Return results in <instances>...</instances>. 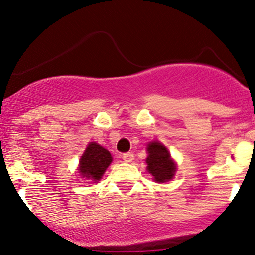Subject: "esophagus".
Listing matches in <instances>:
<instances>
[{
    "mask_svg": "<svg viewBox=\"0 0 255 255\" xmlns=\"http://www.w3.org/2000/svg\"><path fill=\"white\" fill-rule=\"evenodd\" d=\"M122 158H123V161H125V162H128V163H129V162H132L133 159H134V155H133V152L123 153V155H122Z\"/></svg>",
    "mask_w": 255,
    "mask_h": 255,
    "instance_id": "34e87169",
    "label": "esophagus"
}]
</instances>
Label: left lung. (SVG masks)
<instances>
[{"instance_id": "1", "label": "left lung", "mask_w": 255, "mask_h": 255, "mask_svg": "<svg viewBox=\"0 0 255 255\" xmlns=\"http://www.w3.org/2000/svg\"><path fill=\"white\" fill-rule=\"evenodd\" d=\"M149 156L146 158L147 170L157 183L170 180L175 173V164L170 159L168 150L158 141H152L147 146Z\"/></svg>"}]
</instances>
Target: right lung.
<instances>
[{
    "instance_id": "add662e5",
    "label": "right lung",
    "mask_w": 255,
    "mask_h": 255,
    "mask_svg": "<svg viewBox=\"0 0 255 255\" xmlns=\"http://www.w3.org/2000/svg\"><path fill=\"white\" fill-rule=\"evenodd\" d=\"M113 161L110 152L97 142H91L81 157L80 173L91 180H99Z\"/></svg>"
}]
</instances>
